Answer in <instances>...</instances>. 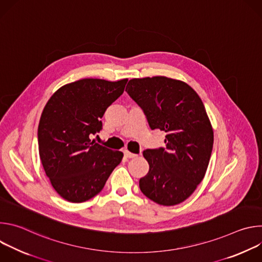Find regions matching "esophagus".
I'll list each match as a JSON object with an SVG mask.
<instances>
[{
    "label": "esophagus",
    "mask_w": 262,
    "mask_h": 262,
    "mask_svg": "<svg viewBox=\"0 0 262 262\" xmlns=\"http://www.w3.org/2000/svg\"><path fill=\"white\" fill-rule=\"evenodd\" d=\"M124 156H125L126 158H128V159H134V158L138 157L137 155H135V154H132V152H129L128 150H125V151H124Z\"/></svg>",
    "instance_id": "obj_1"
}]
</instances>
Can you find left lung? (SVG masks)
Listing matches in <instances>:
<instances>
[{
  "label": "left lung",
  "mask_w": 262,
  "mask_h": 262,
  "mask_svg": "<svg viewBox=\"0 0 262 262\" xmlns=\"http://www.w3.org/2000/svg\"><path fill=\"white\" fill-rule=\"evenodd\" d=\"M125 91L150 128L167 134L166 147L143 152L149 172L140 190L158 204H179L202 181L210 160L213 132L204 104L188 84L166 77L133 79Z\"/></svg>",
  "instance_id": "left-lung-1"
}]
</instances>
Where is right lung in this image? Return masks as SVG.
Listing matches in <instances>:
<instances>
[{"instance_id": "1", "label": "right lung", "mask_w": 262, "mask_h": 262, "mask_svg": "<svg viewBox=\"0 0 262 262\" xmlns=\"http://www.w3.org/2000/svg\"><path fill=\"white\" fill-rule=\"evenodd\" d=\"M127 79H84L61 87L46 104L38 133L39 157L56 192L81 203L96 196L123 154L91 141L102 128L106 107L124 91Z\"/></svg>"}]
</instances>
